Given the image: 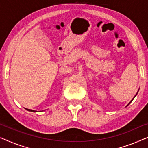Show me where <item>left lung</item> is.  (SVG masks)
I'll use <instances>...</instances> for the list:
<instances>
[{"instance_id": "8db88e82", "label": "left lung", "mask_w": 148, "mask_h": 148, "mask_svg": "<svg viewBox=\"0 0 148 148\" xmlns=\"http://www.w3.org/2000/svg\"><path fill=\"white\" fill-rule=\"evenodd\" d=\"M138 91H139V90H138ZM138 91H137V92H138ZM137 94H136V95H135V97H134V98H133V99H132V101H130V103H129V104H128V105H127V106H128V105H130V103H132V101H133V100H134V98H135V97H136V95H137ZM127 106H126V107H127Z\"/></svg>"}]
</instances>
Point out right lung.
Instances as JSON below:
<instances>
[{"mask_svg": "<svg viewBox=\"0 0 148 148\" xmlns=\"http://www.w3.org/2000/svg\"><path fill=\"white\" fill-rule=\"evenodd\" d=\"M27 111H31V112H34V113H35V112H37L36 111H35V110H32V109H26V108H25Z\"/></svg>", "mask_w": 148, "mask_h": 148, "instance_id": "add662e5", "label": "right lung"}]
</instances>
